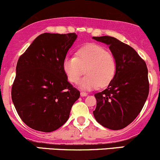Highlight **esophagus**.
Masks as SVG:
<instances>
[{"label": "esophagus", "instance_id": "obj_1", "mask_svg": "<svg viewBox=\"0 0 160 160\" xmlns=\"http://www.w3.org/2000/svg\"><path fill=\"white\" fill-rule=\"evenodd\" d=\"M80 96H81V97H86V96H87V93L82 91L81 93H80Z\"/></svg>", "mask_w": 160, "mask_h": 160}]
</instances>
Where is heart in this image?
<instances>
[{
    "instance_id": "obj_1",
    "label": "heart",
    "mask_w": 160,
    "mask_h": 160,
    "mask_svg": "<svg viewBox=\"0 0 160 160\" xmlns=\"http://www.w3.org/2000/svg\"><path fill=\"white\" fill-rule=\"evenodd\" d=\"M63 69L69 81L77 83L84 73L80 87L83 90H93L100 86L107 87L113 79L117 61L112 53L97 43H89L80 48L74 57H67Z\"/></svg>"
}]
</instances>
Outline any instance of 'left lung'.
Listing matches in <instances>:
<instances>
[{"label": "left lung", "instance_id": "left-lung-1", "mask_svg": "<svg viewBox=\"0 0 160 160\" xmlns=\"http://www.w3.org/2000/svg\"><path fill=\"white\" fill-rule=\"evenodd\" d=\"M93 39L109 45L117 61L115 76L107 88L94 94V117L106 128L123 129L137 118L148 97L147 64L133 48L117 38L103 36Z\"/></svg>", "mask_w": 160, "mask_h": 160}]
</instances>
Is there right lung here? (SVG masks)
<instances>
[{
  "label": "right lung",
  "mask_w": 160,
  "mask_h": 160,
  "mask_svg": "<svg viewBox=\"0 0 160 160\" xmlns=\"http://www.w3.org/2000/svg\"><path fill=\"white\" fill-rule=\"evenodd\" d=\"M77 38L75 33H42L18 60L11 98L19 117L31 129L45 132L59 129L80 97L63 69Z\"/></svg>",
  "instance_id": "right-lung-1"
}]
</instances>
